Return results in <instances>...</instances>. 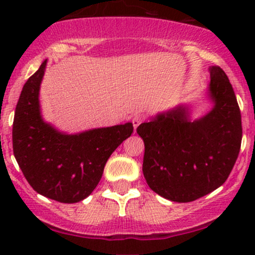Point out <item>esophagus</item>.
Listing matches in <instances>:
<instances>
[{
    "mask_svg": "<svg viewBox=\"0 0 255 255\" xmlns=\"http://www.w3.org/2000/svg\"><path fill=\"white\" fill-rule=\"evenodd\" d=\"M131 122H133V126H134V129L136 130V128L139 127L140 125L144 122V116L140 115V114H136V115L133 116V119H131Z\"/></svg>",
    "mask_w": 255,
    "mask_h": 255,
    "instance_id": "34e87169",
    "label": "esophagus"
}]
</instances>
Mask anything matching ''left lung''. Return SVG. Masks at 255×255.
<instances>
[{"label":"left lung","mask_w":255,"mask_h":255,"mask_svg":"<svg viewBox=\"0 0 255 255\" xmlns=\"http://www.w3.org/2000/svg\"><path fill=\"white\" fill-rule=\"evenodd\" d=\"M211 111L191 120L187 105L157 114L136 128L145 144L142 172L160 197L189 203L221 187L233 170L242 140L241 113L229 79L210 67Z\"/></svg>","instance_id":"1"}]
</instances>
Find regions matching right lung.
<instances>
[{
    "instance_id": "1",
    "label": "right lung",
    "mask_w": 255,
    "mask_h": 255,
    "mask_svg": "<svg viewBox=\"0 0 255 255\" xmlns=\"http://www.w3.org/2000/svg\"><path fill=\"white\" fill-rule=\"evenodd\" d=\"M46 61L26 81L13 122V152L32 188L44 197L73 204L97 187L107 160L133 133V125L60 131L42 118L39 90Z\"/></svg>"
}]
</instances>
